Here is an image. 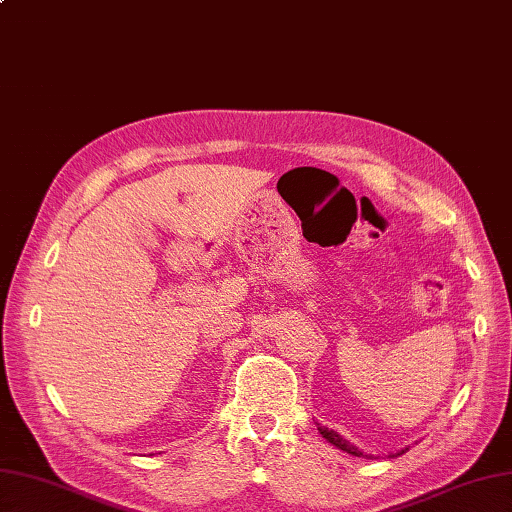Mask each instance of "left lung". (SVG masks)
Masks as SVG:
<instances>
[{
    "label": "left lung",
    "instance_id": "obj_1",
    "mask_svg": "<svg viewBox=\"0 0 512 512\" xmlns=\"http://www.w3.org/2000/svg\"><path fill=\"white\" fill-rule=\"evenodd\" d=\"M318 425V432L320 434H323V438H327V441L331 443V445H336L338 449H342V451H347V454H351V456H358V458H362L364 454H362V451L360 449H355L351 443H347V441H344V438L340 436V434H336L334 430H329V427H325V425H320V423H316ZM399 454H406V449H401L399 451ZM397 454V456H399Z\"/></svg>",
    "mask_w": 512,
    "mask_h": 512
}]
</instances>
